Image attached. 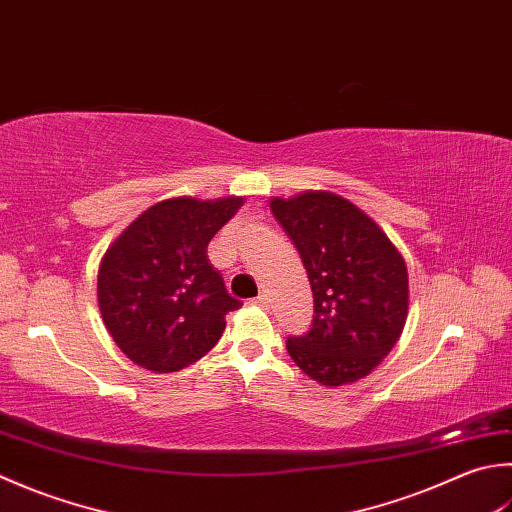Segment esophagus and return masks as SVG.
Wrapping results in <instances>:
<instances>
[{
	"label": "esophagus",
	"mask_w": 512,
	"mask_h": 512,
	"mask_svg": "<svg viewBox=\"0 0 512 512\" xmlns=\"http://www.w3.org/2000/svg\"><path fill=\"white\" fill-rule=\"evenodd\" d=\"M250 304H255V306H262V308H266L268 304H270V299H268V295H259V297H255V299H250Z\"/></svg>",
	"instance_id": "1"
}]
</instances>
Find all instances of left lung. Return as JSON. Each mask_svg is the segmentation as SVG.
<instances>
[{"mask_svg": "<svg viewBox=\"0 0 512 512\" xmlns=\"http://www.w3.org/2000/svg\"><path fill=\"white\" fill-rule=\"evenodd\" d=\"M270 210L302 255L313 326L288 337L293 362L322 386L353 384L393 350L408 317L402 253L362 208L328 190L273 197Z\"/></svg>", "mask_w": 512, "mask_h": 512, "instance_id": "8db88e82", "label": "left lung"}]
</instances>
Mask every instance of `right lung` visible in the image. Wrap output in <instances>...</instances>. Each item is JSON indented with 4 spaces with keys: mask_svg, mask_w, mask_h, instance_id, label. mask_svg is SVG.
<instances>
[{
    "mask_svg": "<svg viewBox=\"0 0 512 512\" xmlns=\"http://www.w3.org/2000/svg\"><path fill=\"white\" fill-rule=\"evenodd\" d=\"M244 197H173L144 210L102 257L97 304L119 350L153 373L202 359L242 302L208 262L215 233Z\"/></svg>",
    "mask_w": 512,
    "mask_h": 512,
    "instance_id": "right-lung-1",
    "label": "right lung"
}]
</instances>
